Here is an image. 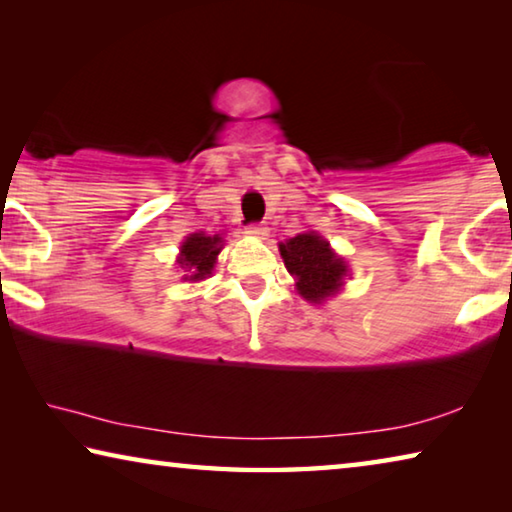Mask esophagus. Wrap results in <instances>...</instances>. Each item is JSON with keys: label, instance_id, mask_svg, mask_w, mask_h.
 Returning <instances> with one entry per match:
<instances>
[{"label": "esophagus", "instance_id": "1", "mask_svg": "<svg viewBox=\"0 0 512 512\" xmlns=\"http://www.w3.org/2000/svg\"><path fill=\"white\" fill-rule=\"evenodd\" d=\"M248 235H253V237H266L268 235V228L266 225H262V223H253V225H248Z\"/></svg>", "mask_w": 512, "mask_h": 512}]
</instances>
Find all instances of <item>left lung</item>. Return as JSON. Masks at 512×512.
<instances>
[{
    "label": "left lung",
    "instance_id": "obj_1",
    "mask_svg": "<svg viewBox=\"0 0 512 512\" xmlns=\"http://www.w3.org/2000/svg\"><path fill=\"white\" fill-rule=\"evenodd\" d=\"M280 255L287 271L296 277L300 296L314 305L332 298L345 284L348 264L329 248V241L314 230L284 241L280 244Z\"/></svg>",
    "mask_w": 512,
    "mask_h": 512
}]
</instances>
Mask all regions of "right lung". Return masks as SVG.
<instances>
[{
    "instance_id": "1",
    "label": "right lung",
    "mask_w": 512,
    "mask_h": 512,
    "mask_svg": "<svg viewBox=\"0 0 512 512\" xmlns=\"http://www.w3.org/2000/svg\"><path fill=\"white\" fill-rule=\"evenodd\" d=\"M223 248V237L221 235H205V232H194L189 235L183 246H180L178 264L187 275L183 280L198 282L205 280V277L212 275V268L216 264V255L221 253Z\"/></svg>"
}]
</instances>
